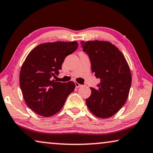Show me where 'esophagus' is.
Returning a JSON list of instances; mask_svg holds the SVG:
<instances>
[{"label":"esophagus","mask_w":153,"mask_h":153,"mask_svg":"<svg viewBox=\"0 0 153 153\" xmlns=\"http://www.w3.org/2000/svg\"><path fill=\"white\" fill-rule=\"evenodd\" d=\"M75 88H80V87H81V85L79 84V83H78V82H75Z\"/></svg>","instance_id":"esophagus-1"}]
</instances>
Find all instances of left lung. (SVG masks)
<instances>
[{
  "mask_svg": "<svg viewBox=\"0 0 153 153\" xmlns=\"http://www.w3.org/2000/svg\"><path fill=\"white\" fill-rule=\"evenodd\" d=\"M88 56L92 72L100 82L90 88L85 100L90 111L102 119L115 114L124 105L131 85V74L123 53L111 43L103 41L80 42Z\"/></svg>",
  "mask_w": 153,
  "mask_h": 153,
  "instance_id": "left-lung-1",
  "label": "left lung"
}]
</instances>
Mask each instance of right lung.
Returning <instances> with one entry per match:
<instances>
[{"instance_id": "right-lung-1", "label": "right lung", "mask_w": 153, "mask_h": 153, "mask_svg": "<svg viewBox=\"0 0 153 153\" xmlns=\"http://www.w3.org/2000/svg\"><path fill=\"white\" fill-rule=\"evenodd\" d=\"M76 42H56L38 45L31 51L20 73V85L25 101L37 114L49 117L59 112L74 91V82H57L67 56L78 49Z\"/></svg>"}]
</instances>
